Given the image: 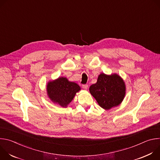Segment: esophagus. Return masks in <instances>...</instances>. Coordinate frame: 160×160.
<instances>
[{"instance_id":"34e87169","label":"esophagus","mask_w":160,"mask_h":160,"mask_svg":"<svg viewBox=\"0 0 160 160\" xmlns=\"http://www.w3.org/2000/svg\"><path fill=\"white\" fill-rule=\"evenodd\" d=\"M82 87H83L84 89H87V88H88V85H87V84H83V85H82Z\"/></svg>"}]
</instances>
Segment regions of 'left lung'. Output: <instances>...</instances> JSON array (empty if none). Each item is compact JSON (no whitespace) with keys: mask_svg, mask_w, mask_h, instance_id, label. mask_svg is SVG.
<instances>
[{"mask_svg":"<svg viewBox=\"0 0 160 160\" xmlns=\"http://www.w3.org/2000/svg\"><path fill=\"white\" fill-rule=\"evenodd\" d=\"M89 91L101 108L109 109L122 102L125 95V85L117 74L101 73L97 82L90 87Z\"/></svg>","mask_w":160,"mask_h":160,"instance_id":"1","label":"left lung"}]
</instances>
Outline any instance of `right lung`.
<instances>
[{
  "mask_svg": "<svg viewBox=\"0 0 160 160\" xmlns=\"http://www.w3.org/2000/svg\"><path fill=\"white\" fill-rule=\"evenodd\" d=\"M80 90V87L78 84L69 82L64 77H59L54 81L50 82L47 85L49 98L62 107H66Z\"/></svg>",
  "mask_w": 160,
  "mask_h": 160,
  "instance_id": "obj_1",
  "label": "right lung"
}]
</instances>
